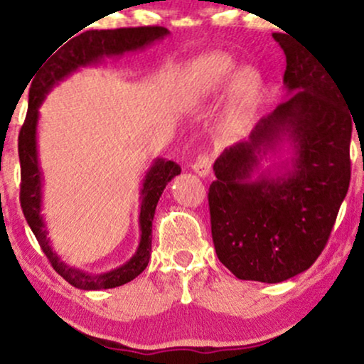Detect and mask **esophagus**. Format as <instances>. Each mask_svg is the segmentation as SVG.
<instances>
[{"label":"esophagus","mask_w":364,"mask_h":364,"mask_svg":"<svg viewBox=\"0 0 364 364\" xmlns=\"http://www.w3.org/2000/svg\"><path fill=\"white\" fill-rule=\"evenodd\" d=\"M191 169L198 174V176L206 178L211 171V159L206 154L200 156V158H198L195 163L191 164Z\"/></svg>","instance_id":"1"}]
</instances>
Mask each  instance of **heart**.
I'll use <instances>...</instances> for the list:
<instances>
[{
	"instance_id": "b5f03b06",
	"label": "heart",
	"mask_w": 364,
	"mask_h": 364,
	"mask_svg": "<svg viewBox=\"0 0 364 364\" xmlns=\"http://www.w3.org/2000/svg\"><path fill=\"white\" fill-rule=\"evenodd\" d=\"M262 84V73L255 67L237 68V60L222 52L200 55L185 73L186 97L193 104L215 99L228 85L230 100L238 107H247L259 99Z\"/></svg>"
}]
</instances>
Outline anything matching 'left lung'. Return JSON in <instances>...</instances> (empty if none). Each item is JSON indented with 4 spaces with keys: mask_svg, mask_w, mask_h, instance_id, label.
<instances>
[{
    "mask_svg": "<svg viewBox=\"0 0 364 364\" xmlns=\"http://www.w3.org/2000/svg\"><path fill=\"white\" fill-rule=\"evenodd\" d=\"M272 36L287 60V99L220 154L208 193L220 262L237 279L265 284L304 272L326 247L351 179L354 122L328 67L294 36ZM284 145L291 158L262 168Z\"/></svg>",
    "mask_w": 364,
    "mask_h": 364,
    "instance_id": "obj_1",
    "label": "left lung"
}]
</instances>
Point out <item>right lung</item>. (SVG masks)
Returning <instances> with one entry per match:
<instances>
[{
	"instance_id": "right-lung-1",
	"label": "right lung",
	"mask_w": 364,
	"mask_h": 364,
	"mask_svg": "<svg viewBox=\"0 0 364 364\" xmlns=\"http://www.w3.org/2000/svg\"><path fill=\"white\" fill-rule=\"evenodd\" d=\"M169 35V30L163 26H141V28H119V30H89L62 45L52 57L45 60L36 70L28 94V114L18 137V154L21 164V188L20 201L23 215L28 222L31 232L38 240L41 250L48 257L50 264L57 272L82 291H102L114 289L136 279L146 269L151 259V238H153V220L156 205L164 188L174 176L181 173V168L173 161L156 158L142 179L139 191V230L141 238L134 255L117 269L104 274L87 272L77 269L62 260L53 250L50 242L47 223L41 215V200H43V171L38 159V129L40 105L50 94V90L68 75L82 67L100 63L107 57H121L124 53L144 50L154 41L163 40Z\"/></svg>"
}]
</instances>
